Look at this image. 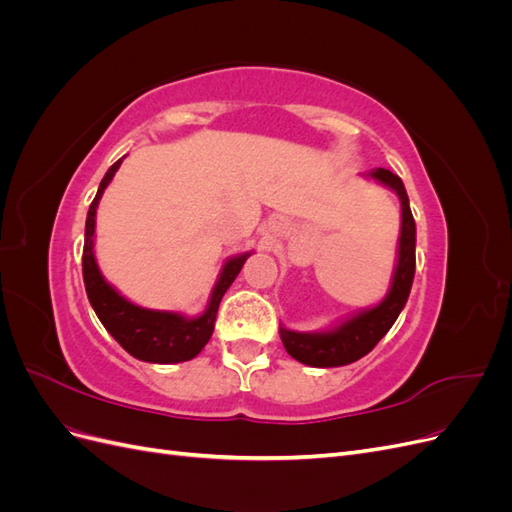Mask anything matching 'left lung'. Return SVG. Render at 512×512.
Returning <instances> with one entry per match:
<instances>
[{
  "instance_id": "obj_1",
  "label": "left lung",
  "mask_w": 512,
  "mask_h": 512,
  "mask_svg": "<svg viewBox=\"0 0 512 512\" xmlns=\"http://www.w3.org/2000/svg\"><path fill=\"white\" fill-rule=\"evenodd\" d=\"M369 177L391 188L401 200L399 256L391 290L376 307L363 309V312L348 318L331 331L297 333L280 327V337L286 352L299 363L312 367H339L359 361L361 356L374 350L380 339L389 333L408 301L416 269V224L410 211V200L404 183L391 170L376 168L371 170Z\"/></svg>"
}]
</instances>
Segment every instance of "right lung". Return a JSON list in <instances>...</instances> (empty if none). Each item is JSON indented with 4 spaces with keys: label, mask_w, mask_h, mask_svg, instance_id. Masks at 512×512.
<instances>
[{
    "label": "right lung",
    "mask_w": 512,
    "mask_h": 512,
    "mask_svg": "<svg viewBox=\"0 0 512 512\" xmlns=\"http://www.w3.org/2000/svg\"><path fill=\"white\" fill-rule=\"evenodd\" d=\"M121 162L123 158L106 170L94 203L89 205L87 211L83 245V282L87 290V299L91 307H94L100 322L104 324V329L111 333L117 339V344L126 352H130L134 359L164 365L190 361L209 342L224 292L230 288L232 282H235V277L239 275L243 262L250 256V252L230 258L226 262L218 282L213 286L207 309L196 318H185L177 312L145 309L130 303L126 297H121V294L102 277L94 256L96 209L106 185L115 177Z\"/></svg>",
    "instance_id": "add662e5"
}]
</instances>
